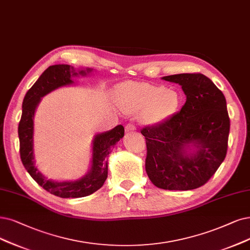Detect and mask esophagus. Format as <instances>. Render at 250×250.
Returning a JSON list of instances; mask_svg holds the SVG:
<instances>
[{"mask_svg": "<svg viewBox=\"0 0 250 250\" xmlns=\"http://www.w3.org/2000/svg\"><path fill=\"white\" fill-rule=\"evenodd\" d=\"M134 130H136V126L134 124H132V123L131 124H127L125 126V131L126 132H132Z\"/></svg>", "mask_w": 250, "mask_h": 250, "instance_id": "esophagus-1", "label": "esophagus"}]
</instances>
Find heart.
<instances>
[{
  "mask_svg": "<svg viewBox=\"0 0 250 250\" xmlns=\"http://www.w3.org/2000/svg\"><path fill=\"white\" fill-rule=\"evenodd\" d=\"M120 108L127 114H140L142 121L157 125L170 118L181 104L175 89L145 82H125L116 91Z\"/></svg>",
  "mask_w": 250,
  "mask_h": 250,
  "instance_id": "b5f03b06",
  "label": "heart"
}]
</instances>
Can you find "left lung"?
Here are the masks:
<instances>
[{"mask_svg":"<svg viewBox=\"0 0 250 250\" xmlns=\"http://www.w3.org/2000/svg\"><path fill=\"white\" fill-rule=\"evenodd\" d=\"M182 86L187 101L181 112L161 124L146 126V171L158 188L188 191L205 185L227 155L229 118L224 93L200 73L163 77ZM197 147L192 156L185 147Z\"/></svg>","mask_w":250,"mask_h":250,"instance_id":"8db88e82","label":"left lung"}]
</instances>
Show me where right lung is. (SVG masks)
<instances>
[{"instance_id": "right-lung-1", "label": "right lung", "mask_w": 250, "mask_h": 250, "mask_svg": "<svg viewBox=\"0 0 250 250\" xmlns=\"http://www.w3.org/2000/svg\"><path fill=\"white\" fill-rule=\"evenodd\" d=\"M91 68L86 71H77L68 64H55L49 66L38 79V81L26 92L22 103V114L18 125L19 153L21 162L27 172L35 181L50 194L61 198H81L91 195L101 188L107 177V156L114 146L124 136V127L118 125L111 131L97 134L93 142L92 165L90 171L83 178L76 182L57 183L49 181L39 172L34 163L33 133L34 114L41 97L54 89L72 84V77L86 75Z\"/></svg>"}]
</instances>
